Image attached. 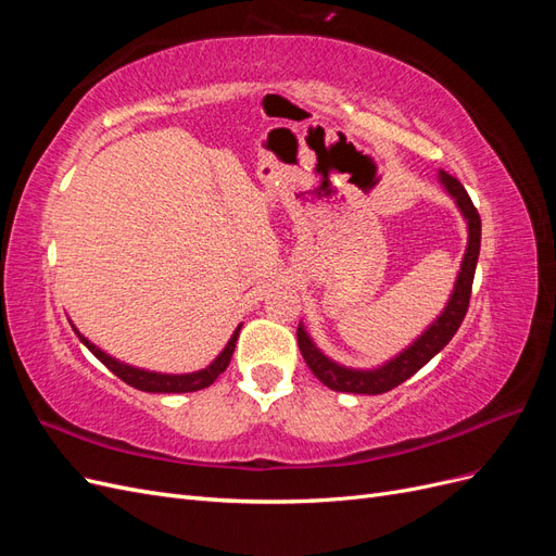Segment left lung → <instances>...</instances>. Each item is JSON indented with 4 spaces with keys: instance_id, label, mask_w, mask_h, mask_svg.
Listing matches in <instances>:
<instances>
[{
    "instance_id": "obj_1",
    "label": "left lung",
    "mask_w": 556,
    "mask_h": 556,
    "mask_svg": "<svg viewBox=\"0 0 556 556\" xmlns=\"http://www.w3.org/2000/svg\"><path fill=\"white\" fill-rule=\"evenodd\" d=\"M439 182L445 188V192L454 199V204L462 211L466 227H468V241L466 252L459 266L457 280H454L452 294L447 299L445 308L441 315L433 319V323L417 336V339L401 350L396 357L384 362L376 368H350L343 364H336L329 359L323 350H319L313 339L308 336L306 327L299 325L296 329V341L299 350L304 355L306 364L319 382H325L333 392H350V394H382L394 390L396 384L415 376L419 368H422L429 359H433L439 352L452 341V336L457 333L462 327L468 301H470V288H473V276H476V264L480 255V215L470 201L464 185L450 176L447 172H439Z\"/></svg>"
}]
</instances>
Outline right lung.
Wrapping results in <instances>:
<instances>
[{
  "label": "right lung",
  "instance_id": "add662e5",
  "mask_svg": "<svg viewBox=\"0 0 556 556\" xmlns=\"http://www.w3.org/2000/svg\"><path fill=\"white\" fill-rule=\"evenodd\" d=\"M74 331H76V336L80 339V343L86 345L92 352V355L109 368V371H113L117 378L125 380L127 384L137 387V390H141V392H153V394H185V392L204 390V387L215 382L217 376L225 374V368L231 362L233 348H237L241 325L233 329L231 339L227 341V345H225V350L220 352V355H217L206 368H201V371H192V374H155V371H146V368L131 366V364H125L121 359L106 355L102 348H97L92 341H88L86 336H83L76 327H74Z\"/></svg>",
  "mask_w": 556,
  "mask_h": 556
}]
</instances>
